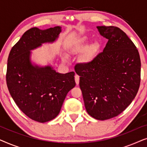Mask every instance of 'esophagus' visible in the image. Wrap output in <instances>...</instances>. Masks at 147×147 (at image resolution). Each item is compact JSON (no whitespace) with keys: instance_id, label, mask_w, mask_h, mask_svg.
Segmentation results:
<instances>
[{"instance_id":"esophagus-1","label":"esophagus","mask_w":147,"mask_h":147,"mask_svg":"<svg viewBox=\"0 0 147 147\" xmlns=\"http://www.w3.org/2000/svg\"><path fill=\"white\" fill-rule=\"evenodd\" d=\"M75 81H76V83L77 85L79 84V82H80V76H78V75H76L75 76Z\"/></svg>"}]
</instances>
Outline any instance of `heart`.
Segmentation results:
<instances>
[{
    "instance_id": "heart-1",
    "label": "heart",
    "mask_w": 147,
    "mask_h": 147,
    "mask_svg": "<svg viewBox=\"0 0 147 147\" xmlns=\"http://www.w3.org/2000/svg\"><path fill=\"white\" fill-rule=\"evenodd\" d=\"M89 40V37L87 36L80 37L71 45L68 49V51L72 55H76L84 51L82 57V61L84 63H89L94 59L99 48L97 43H94L88 46Z\"/></svg>"
}]
</instances>
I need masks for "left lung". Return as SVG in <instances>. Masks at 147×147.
Wrapping results in <instances>:
<instances>
[{"instance_id":"left-lung-1","label":"left lung","mask_w":147,"mask_h":147,"mask_svg":"<svg viewBox=\"0 0 147 147\" xmlns=\"http://www.w3.org/2000/svg\"><path fill=\"white\" fill-rule=\"evenodd\" d=\"M108 39L103 51L89 63L76 65L84 105L89 115L100 120L118 116L130 105L140 82L139 53L118 27L98 26Z\"/></svg>"}]
</instances>
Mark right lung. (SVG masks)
<instances>
[{
  "label": "right lung",
  "instance_id": "1",
  "mask_svg": "<svg viewBox=\"0 0 147 147\" xmlns=\"http://www.w3.org/2000/svg\"><path fill=\"white\" fill-rule=\"evenodd\" d=\"M61 27L25 32L10 51L6 80L8 89L20 110L31 119L46 122L59 114L70 90L75 87L74 71L56 72L51 65L31 62V50L57 39Z\"/></svg>",
  "mask_w": 147,
  "mask_h": 147
}]
</instances>
